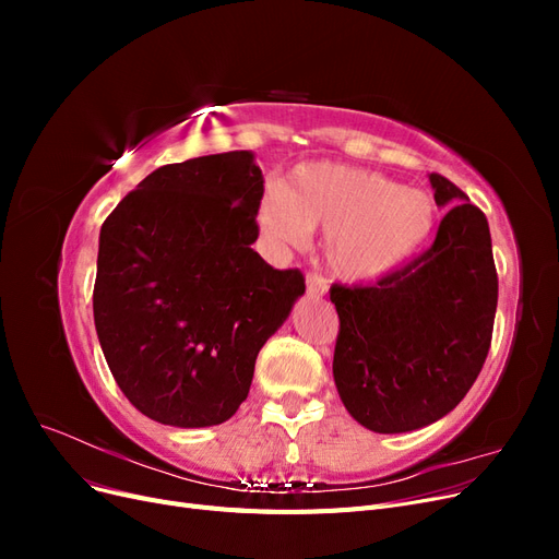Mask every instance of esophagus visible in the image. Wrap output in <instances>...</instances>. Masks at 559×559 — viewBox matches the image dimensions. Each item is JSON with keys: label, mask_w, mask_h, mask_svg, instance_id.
<instances>
[{"label": "esophagus", "mask_w": 559, "mask_h": 559, "mask_svg": "<svg viewBox=\"0 0 559 559\" xmlns=\"http://www.w3.org/2000/svg\"><path fill=\"white\" fill-rule=\"evenodd\" d=\"M306 284H308V294L310 296H321V294L326 292V280L321 277V275H317V273H310Z\"/></svg>", "instance_id": "esophagus-1"}]
</instances>
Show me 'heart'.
Masks as SVG:
<instances>
[{
    "instance_id": "heart-1",
    "label": "heart",
    "mask_w": 559,
    "mask_h": 559,
    "mask_svg": "<svg viewBox=\"0 0 559 559\" xmlns=\"http://www.w3.org/2000/svg\"><path fill=\"white\" fill-rule=\"evenodd\" d=\"M436 218L427 193L333 163L298 165L284 186H267L257 207L259 233L273 247H306L312 230H324L329 267L354 284L378 282L411 261Z\"/></svg>"
}]
</instances>
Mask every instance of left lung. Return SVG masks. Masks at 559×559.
Segmentation results:
<instances>
[{
    "label": "left lung",
    "instance_id": "1",
    "mask_svg": "<svg viewBox=\"0 0 559 559\" xmlns=\"http://www.w3.org/2000/svg\"><path fill=\"white\" fill-rule=\"evenodd\" d=\"M429 181L436 205L450 207L431 249L373 286H331L333 380L347 413L376 433L445 417L492 343L499 282L487 218L445 177Z\"/></svg>",
    "mask_w": 559,
    "mask_h": 559
}]
</instances>
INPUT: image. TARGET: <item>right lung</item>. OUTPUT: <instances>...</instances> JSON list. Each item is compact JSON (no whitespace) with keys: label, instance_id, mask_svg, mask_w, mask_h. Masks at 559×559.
Wrapping results in <instances>:
<instances>
[{"label":"right lung","instance_id":"right-lung-1","mask_svg":"<svg viewBox=\"0 0 559 559\" xmlns=\"http://www.w3.org/2000/svg\"><path fill=\"white\" fill-rule=\"evenodd\" d=\"M261 195L251 151L200 156L151 173L99 230V347L128 401L160 425L230 419L261 347L306 294L300 270L251 249Z\"/></svg>","mask_w":559,"mask_h":559}]
</instances>
